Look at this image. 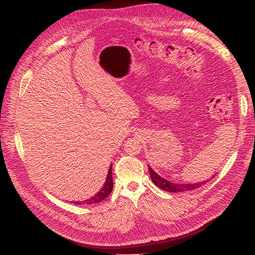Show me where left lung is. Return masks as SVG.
<instances>
[{
  "label": "left lung",
  "instance_id": "8db88e82",
  "mask_svg": "<svg viewBox=\"0 0 255 255\" xmlns=\"http://www.w3.org/2000/svg\"><path fill=\"white\" fill-rule=\"evenodd\" d=\"M149 167V172H150V177L152 182L156 185L157 187H159L160 189H163L165 191H169V192H181V191H189V190H194L197 189L199 187H201L203 184H205L206 181L200 182V183H194V184H177V183H172L170 181L165 180L164 177H161L160 175H158L153 169Z\"/></svg>",
  "mask_w": 255,
  "mask_h": 255
}]
</instances>
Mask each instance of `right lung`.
Segmentation results:
<instances>
[{
	"mask_svg": "<svg viewBox=\"0 0 255 255\" xmlns=\"http://www.w3.org/2000/svg\"><path fill=\"white\" fill-rule=\"evenodd\" d=\"M113 187H114V182H113V172H112V165L110 167V170H109V173H107V176H106V180H105V183L103 185V187L100 189V191L98 192L97 195H95L94 197H91L87 200H85V201L83 202H74L76 205L79 204H95V203H99L103 201V200L109 196L112 190H113Z\"/></svg>",
	"mask_w": 255,
	"mask_h": 255,
	"instance_id": "add662e5",
	"label": "right lung"
}]
</instances>
